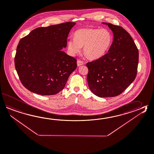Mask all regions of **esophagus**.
I'll list each match as a JSON object with an SVG mask.
<instances>
[{
  "label": "esophagus",
  "mask_w": 154,
  "mask_h": 154,
  "mask_svg": "<svg viewBox=\"0 0 154 154\" xmlns=\"http://www.w3.org/2000/svg\"><path fill=\"white\" fill-rule=\"evenodd\" d=\"M77 66H81V65H84V63H83L82 61H81V60H77Z\"/></svg>",
  "instance_id": "34e87169"
}]
</instances>
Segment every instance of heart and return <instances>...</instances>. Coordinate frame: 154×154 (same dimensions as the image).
Listing matches in <instances>:
<instances>
[{
  "mask_svg": "<svg viewBox=\"0 0 154 154\" xmlns=\"http://www.w3.org/2000/svg\"><path fill=\"white\" fill-rule=\"evenodd\" d=\"M112 40L111 33L106 28H81L75 32L74 37L69 39L67 49L71 55L75 56L83 46L85 55L89 59H96L106 53Z\"/></svg>",
  "mask_w": 154,
  "mask_h": 154,
  "instance_id": "heart-1",
  "label": "heart"
}]
</instances>
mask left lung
Returning a JSON list of instances; mask_svg holds the SVG:
<instances>
[{"label": "left lung", "mask_w": 154, "mask_h": 154, "mask_svg": "<svg viewBox=\"0 0 154 154\" xmlns=\"http://www.w3.org/2000/svg\"><path fill=\"white\" fill-rule=\"evenodd\" d=\"M113 32V40L108 52L88 63L89 88L99 97L121 94L135 79L139 51L132 37L124 28L104 23Z\"/></svg>", "instance_id": "8db88e82"}]
</instances>
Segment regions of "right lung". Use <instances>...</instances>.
Listing matches in <instances>:
<instances>
[{
	"mask_svg": "<svg viewBox=\"0 0 154 154\" xmlns=\"http://www.w3.org/2000/svg\"><path fill=\"white\" fill-rule=\"evenodd\" d=\"M75 22H66L38 27L20 39L16 49L15 66L22 85L42 95L59 93L70 74L77 67V60L61 49Z\"/></svg>",
	"mask_w": 154,
	"mask_h": 154,
	"instance_id": "add662e5",
	"label": "right lung"
}]
</instances>
